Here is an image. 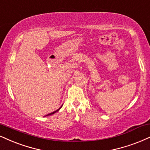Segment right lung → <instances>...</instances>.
I'll return each instance as SVG.
<instances>
[{
	"label": "right lung",
	"instance_id": "1",
	"mask_svg": "<svg viewBox=\"0 0 150 150\" xmlns=\"http://www.w3.org/2000/svg\"><path fill=\"white\" fill-rule=\"evenodd\" d=\"M61 108H62V106H61V107H60V108H59L58 109V110H55V111H54V112H51V113H49V114H48V115H46V116H48V115H53V114H54V113H55V112H58V110H60V109Z\"/></svg>",
	"mask_w": 150,
	"mask_h": 150
}]
</instances>
